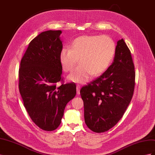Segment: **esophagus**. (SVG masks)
<instances>
[{
    "instance_id": "esophagus-1",
    "label": "esophagus",
    "mask_w": 155,
    "mask_h": 155,
    "mask_svg": "<svg viewBox=\"0 0 155 155\" xmlns=\"http://www.w3.org/2000/svg\"><path fill=\"white\" fill-rule=\"evenodd\" d=\"M76 89H77V94L79 95L80 94V85H77Z\"/></svg>"
}]
</instances>
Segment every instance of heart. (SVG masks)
<instances>
[{
    "instance_id": "heart-1",
    "label": "heart",
    "mask_w": 155,
    "mask_h": 155,
    "mask_svg": "<svg viewBox=\"0 0 155 155\" xmlns=\"http://www.w3.org/2000/svg\"><path fill=\"white\" fill-rule=\"evenodd\" d=\"M116 53V44L107 35H81L73 40L70 49L63 48L59 54V63L64 72L79 66L68 76V80L85 83L91 78L100 76L109 68Z\"/></svg>"
}]
</instances>
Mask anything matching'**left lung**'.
<instances>
[{
    "instance_id": "obj_1",
    "label": "left lung",
    "mask_w": 155,
    "mask_h": 155,
    "mask_svg": "<svg viewBox=\"0 0 155 155\" xmlns=\"http://www.w3.org/2000/svg\"><path fill=\"white\" fill-rule=\"evenodd\" d=\"M134 66L130 51L123 39L117 42L110 66L101 76L80 91L84 118L93 132L104 133L118 122L133 97Z\"/></svg>"
}]
</instances>
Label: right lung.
<instances>
[{
  "label": "right lung",
  "instance_id": "right-lung-1",
  "mask_svg": "<svg viewBox=\"0 0 155 155\" xmlns=\"http://www.w3.org/2000/svg\"><path fill=\"white\" fill-rule=\"evenodd\" d=\"M61 33L48 30L35 37L21 59L18 71V88L24 106L35 124L47 131L58 127L65 107L76 94L74 83L56 85L62 74Z\"/></svg>",
  "mask_w": 155,
  "mask_h": 155
}]
</instances>
